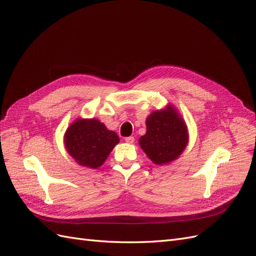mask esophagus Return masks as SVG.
Returning a JSON list of instances; mask_svg holds the SVG:
<instances>
[{
  "label": "esophagus",
  "mask_w": 256,
  "mask_h": 256,
  "mask_svg": "<svg viewBox=\"0 0 256 256\" xmlns=\"http://www.w3.org/2000/svg\"><path fill=\"white\" fill-rule=\"evenodd\" d=\"M125 141H126L127 143H129V144H132V143L134 142V136H128V138H125Z\"/></svg>",
  "instance_id": "esophagus-1"
}]
</instances>
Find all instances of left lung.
<instances>
[{
	"label": "left lung",
	"instance_id": "1",
	"mask_svg": "<svg viewBox=\"0 0 256 256\" xmlns=\"http://www.w3.org/2000/svg\"><path fill=\"white\" fill-rule=\"evenodd\" d=\"M146 134L138 138V145L152 162L166 166L180 158L189 142L188 128L176 108L152 112L146 118Z\"/></svg>",
	"mask_w": 256,
	"mask_h": 256
}]
</instances>
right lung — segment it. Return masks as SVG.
Instances as JSON below:
<instances>
[{"label":"right lung","mask_w":256,"mask_h":256,"mask_svg":"<svg viewBox=\"0 0 256 256\" xmlns=\"http://www.w3.org/2000/svg\"><path fill=\"white\" fill-rule=\"evenodd\" d=\"M120 138L115 131L109 130L97 118H81L74 120L64 134L67 152L79 166L88 168L102 166Z\"/></svg>","instance_id":"1"}]
</instances>
